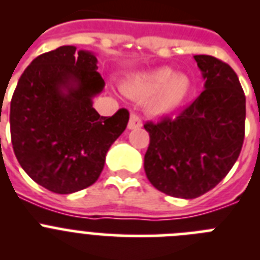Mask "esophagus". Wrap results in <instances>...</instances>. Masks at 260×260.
Listing matches in <instances>:
<instances>
[{
	"mask_svg": "<svg viewBox=\"0 0 260 260\" xmlns=\"http://www.w3.org/2000/svg\"><path fill=\"white\" fill-rule=\"evenodd\" d=\"M141 126H142V119L139 118V116H137V114L134 113L130 114V119H128L127 127L130 128V130H134V128L141 127Z\"/></svg>",
	"mask_w": 260,
	"mask_h": 260,
	"instance_id": "esophagus-1",
	"label": "esophagus"
}]
</instances>
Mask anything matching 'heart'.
Segmentation results:
<instances>
[{
    "label": "heart",
    "instance_id": "b5f03b06",
    "mask_svg": "<svg viewBox=\"0 0 260 260\" xmlns=\"http://www.w3.org/2000/svg\"><path fill=\"white\" fill-rule=\"evenodd\" d=\"M123 88L135 98L148 99L147 113L152 117H164L176 112L190 93L191 80L183 73L162 66L128 79Z\"/></svg>",
    "mask_w": 260,
    "mask_h": 260
}]
</instances>
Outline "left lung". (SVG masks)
Returning <instances> with one entry per match:
<instances>
[{
    "mask_svg": "<svg viewBox=\"0 0 260 260\" xmlns=\"http://www.w3.org/2000/svg\"><path fill=\"white\" fill-rule=\"evenodd\" d=\"M204 91L176 118L144 125L150 146L147 178L156 189L182 199L198 198L237 161L245 138L246 98L233 69L212 56H194Z\"/></svg>",
    "mask_w": 260,
    "mask_h": 260,
    "instance_id": "1",
    "label": "left lung"
}]
</instances>
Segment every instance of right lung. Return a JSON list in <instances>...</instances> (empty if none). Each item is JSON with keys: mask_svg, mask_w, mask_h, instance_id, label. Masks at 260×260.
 Returning a JSON list of instances; mask_svg holds the SVG:
<instances>
[{"mask_svg": "<svg viewBox=\"0 0 260 260\" xmlns=\"http://www.w3.org/2000/svg\"><path fill=\"white\" fill-rule=\"evenodd\" d=\"M96 70L92 52L63 45L36 57L18 80L10 104L14 153L49 191L71 194L95 183L127 126L126 109L103 117L92 107L105 86Z\"/></svg>", "mask_w": 260, "mask_h": 260, "instance_id": "obj_1", "label": "right lung"}]
</instances>
